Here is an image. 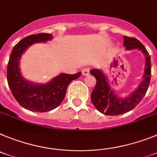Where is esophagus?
I'll use <instances>...</instances> for the list:
<instances>
[{"mask_svg": "<svg viewBox=\"0 0 157 157\" xmlns=\"http://www.w3.org/2000/svg\"><path fill=\"white\" fill-rule=\"evenodd\" d=\"M89 71H90V68H85V69H84L82 70V74L84 75V76H86V75H88V73H89Z\"/></svg>", "mask_w": 157, "mask_h": 157, "instance_id": "34e87169", "label": "esophagus"}]
</instances>
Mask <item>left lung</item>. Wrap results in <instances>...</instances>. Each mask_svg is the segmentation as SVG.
<instances>
[{"label":"left lung","instance_id":"8db88e82","mask_svg":"<svg viewBox=\"0 0 157 157\" xmlns=\"http://www.w3.org/2000/svg\"><path fill=\"white\" fill-rule=\"evenodd\" d=\"M124 46L126 50L138 49L145 57L144 79L137 90L125 99L118 97L111 88L107 78L101 70L92 69L90 73L96 79V84L91 94L92 104L99 112L106 115H118L130 111L141 101L148 90L151 79V59L150 56L142 43L133 37L124 35Z\"/></svg>","mask_w":157,"mask_h":157}]
</instances>
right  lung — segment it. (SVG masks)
Here are the masks:
<instances>
[{
  "label": "right lung",
  "instance_id": "obj_1",
  "mask_svg": "<svg viewBox=\"0 0 157 157\" xmlns=\"http://www.w3.org/2000/svg\"><path fill=\"white\" fill-rule=\"evenodd\" d=\"M51 39L52 35L47 33L24 38L13 47L8 63L7 80L13 96L21 107L35 112H46L58 107L65 98L69 83L81 75V72L75 74L61 73L45 84H34L23 78L19 68L22 54L31 44Z\"/></svg>",
  "mask_w": 157,
  "mask_h": 157
}]
</instances>
